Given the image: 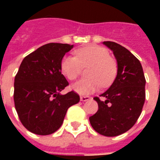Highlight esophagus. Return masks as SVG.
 <instances>
[{
    "mask_svg": "<svg viewBox=\"0 0 160 160\" xmlns=\"http://www.w3.org/2000/svg\"><path fill=\"white\" fill-rule=\"evenodd\" d=\"M91 98L89 96H81L80 97V101H82V102H85V101H87L90 99Z\"/></svg>",
    "mask_w": 160,
    "mask_h": 160,
    "instance_id": "1",
    "label": "esophagus"
}]
</instances>
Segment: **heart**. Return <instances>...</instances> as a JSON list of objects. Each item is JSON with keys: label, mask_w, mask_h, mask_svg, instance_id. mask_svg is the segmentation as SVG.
<instances>
[{"label": "heart", "mask_w": 160, "mask_h": 160, "mask_svg": "<svg viewBox=\"0 0 160 160\" xmlns=\"http://www.w3.org/2000/svg\"><path fill=\"white\" fill-rule=\"evenodd\" d=\"M87 76L72 85V89L80 95H88L98 90L100 87L110 86L118 73V63L110 56L106 49L92 45L80 48L75 56H65L61 61V70L69 80L80 76L82 68H87Z\"/></svg>", "instance_id": "1"}]
</instances>
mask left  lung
<instances>
[{"label":"left lung","mask_w":160,"mask_h":160,"mask_svg":"<svg viewBox=\"0 0 160 160\" xmlns=\"http://www.w3.org/2000/svg\"><path fill=\"white\" fill-rule=\"evenodd\" d=\"M118 62V73L109 89L95 97L98 110L89 118L93 129L104 136H118L133 127L145 103L144 73L140 61L123 46L105 41Z\"/></svg>","instance_id":"left-lung-1"}]
</instances>
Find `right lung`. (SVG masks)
<instances>
[{
	"instance_id": "right-lung-1",
	"label": "right lung",
	"mask_w": 160,
	"mask_h": 160,
	"mask_svg": "<svg viewBox=\"0 0 160 160\" xmlns=\"http://www.w3.org/2000/svg\"><path fill=\"white\" fill-rule=\"evenodd\" d=\"M73 45L50 42L26 56L14 79L13 100L24 127L33 134L48 135L62 126L68 109L80 102L62 73L61 61Z\"/></svg>"
}]
</instances>
